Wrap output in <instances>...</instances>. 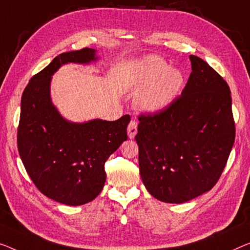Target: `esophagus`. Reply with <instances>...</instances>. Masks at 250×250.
<instances>
[{"instance_id": "34e87169", "label": "esophagus", "mask_w": 250, "mask_h": 250, "mask_svg": "<svg viewBox=\"0 0 250 250\" xmlns=\"http://www.w3.org/2000/svg\"><path fill=\"white\" fill-rule=\"evenodd\" d=\"M138 131V124L136 120H131L128 125V136L130 139H133L136 137Z\"/></svg>"}]
</instances>
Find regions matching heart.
<instances>
[{"label":"heart","mask_w":250,"mask_h":250,"mask_svg":"<svg viewBox=\"0 0 250 250\" xmlns=\"http://www.w3.org/2000/svg\"><path fill=\"white\" fill-rule=\"evenodd\" d=\"M184 78L180 70L167 66L158 56H148L137 69L135 88L141 91L138 104L147 112L166 109L180 93Z\"/></svg>","instance_id":"heart-1"}]
</instances>
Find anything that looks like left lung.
<instances>
[{
    "instance_id": "1",
    "label": "left lung",
    "mask_w": 250,
    "mask_h": 250,
    "mask_svg": "<svg viewBox=\"0 0 250 250\" xmlns=\"http://www.w3.org/2000/svg\"><path fill=\"white\" fill-rule=\"evenodd\" d=\"M189 61L192 73L182 94L166 109L138 118L141 180L166 203H184L210 191L236 137L227 82L197 56Z\"/></svg>"
}]
</instances>
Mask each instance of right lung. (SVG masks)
Wrapping results in <instances>:
<instances>
[{"mask_svg": "<svg viewBox=\"0 0 250 250\" xmlns=\"http://www.w3.org/2000/svg\"><path fill=\"white\" fill-rule=\"evenodd\" d=\"M95 50L62 53L31 77L21 99L18 149L25 170L42 194L67 206L91 202L101 193L104 164L126 136L130 115L84 124L65 120L50 100L51 75L67 62L88 64Z\"/></svg>", "mask_w": 250, "mask_h": 250, "instance_id": "obj_1", "label": "right lung"}]
</instances>
